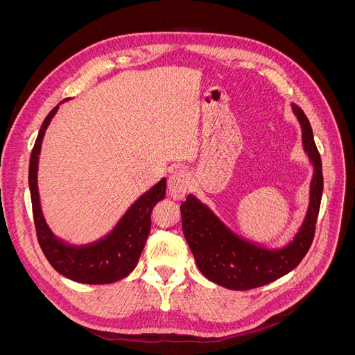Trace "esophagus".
<instances>
[{
	"label": "esophagus",
	"instance_id": "esophagus-1",
	"mask_svg": "<svg viewBox=\"0 0 355 355\" xmlns=\"http://www.w3.org/2000/svg\"><path fill=\"white\" fill-rule=\"evenodd\" d=\"M167 189L168 196L173 200H182L187 196V192L189 189V178L184 168L171 171L167 180Z\"/></svg>",
	"mask_w": 355,
	"mask_h": 355
}]
</instances>
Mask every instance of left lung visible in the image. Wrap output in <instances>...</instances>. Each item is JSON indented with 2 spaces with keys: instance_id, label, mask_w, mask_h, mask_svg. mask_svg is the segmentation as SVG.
<instances>
[{
  "instance_id": "1",
  "label": "left lung",
  "mask_w": 355,
  "mask_h": 355,
  "mask_svg": "<svg viewBox=\"0 0 355 355\" xmlns=\"http://www.w3.org/2000/svg\"><path fill=\"white\" fill-rule=\"evenodd\" d=\"M292 108L302 125L305 151L314 163L308 214L293 243L282 250H265L232 234L194 196H188L187 201L180 204L182 230L198 270L219 286L232 290H249L272 283L295 270L313 244L323 196V170L306 115L295 103Z\"/></svg>"
}]
</instances>
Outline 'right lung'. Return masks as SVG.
<instances>
[{
	"instance_id": "add662e5",
	"label": "right lung",
	"mask_w": 355,
	"mask_h": 355,
	"mask_svg": "<svg viewBox=\"0 0 355 355\" xmlns=\"http://www.w3.org/2000/svg\"><path fill=\"white\" fill-rule=\"evenodd\" d=\"M59 106H55L42 123L29 161V188L37 239L50 265L62 275L85 284H110L127 277L136 268L151 231L153 209L166 197V179H161L139 198L115 230L102 241L85 247H71L60 243L42 218L37 188L41 142Z\"/></svg>"
}]
</instances>
